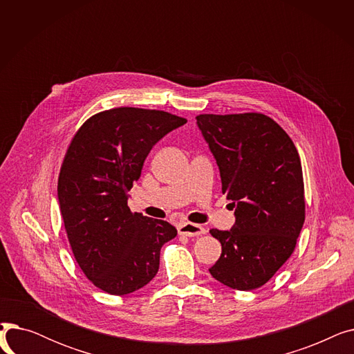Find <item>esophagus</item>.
I'll list each match as a JSON object with an SVG mask.
<instances>
[{
	"instance_id": "esophagus-1",
	"label": "esophagus",
	"mask_w": 354,
	"mask_h": 354,
	"mask_svg": "<svg viewBox=\"0 0 354 354\" xmlns=\"http://www.w3.org/2000/svg\"><path fill=\"white\" fill-rule=\"evenodd\" d=\"M178 232H179V235L198 236V235H203L207 231L202 225L192 224V222H183V224L178 225Z\"/></svg>"
}]
</instances>
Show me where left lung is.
Segmentation results:
<instances>
[{"label":"left lung","mask_w":354,"mask_h":354,"mask_svg":"<svg viewBox=\"0 0 354 354\" xmlns=\"http://www.w3.org/2000/svg\"><path fill=\"white\" fill-rule=\"evenodd\" d=\"M196 124L219 167L222 194L235 208L230 231H209L222 245L209 272L230 288L255 290L290 258L304 224L299 152L261 113L199 115Z\"/></svg>","instance_id":"1"}]
</instances>
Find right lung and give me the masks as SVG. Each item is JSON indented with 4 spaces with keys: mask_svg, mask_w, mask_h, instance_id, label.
Segmentation results:
<instances>
[{
    "mask_svg": "<svg viewBox=\"0 0 354 354\" xmlns=\"http://www.w3.org/2000/svg\"><path fill=\"white\" fill-rule=\"evenodd\" d=\"M185 123L162 110L118 107L90 118L68 146L57 187L64 227L80 268L109 294L145 287L162 245L178 234L169 222L130 212L127 198L152 147Z\"/></svg>",
    "mask_w": 354,
    "mask_h": 354,
    "instance_id": "1",
    "label": "right lung"
}]
</instances>
